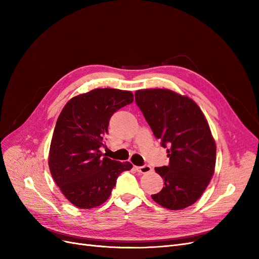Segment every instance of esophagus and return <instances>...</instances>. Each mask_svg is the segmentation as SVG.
<instances>
[{"label": "esophagus", "mask_w": 259, "mask_h": 259, "mask_svg": "<svg viewBox=\"0 0 259 259\" xmlns=\"http://www.w3.org/2000/svg\"><path fill=\"white\" fill-rule=\"evenodd\" d=\"M136 169H137L138 171H140V173H142V174L150 173V171L152 170L151 166H150V165H147V164H146V165H143V166H137Z\"/></svg>", "instance_id": "34e87169"}]
</instances>
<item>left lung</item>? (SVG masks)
Wrapping results in <instances>:
<instances>
[{
  "mask_svg": "<svg viewBox=\"0 0 259 259\" xmlns=\"http://www.w3.org/2000/svg\"><path fill=\"white\" fill-rule=\"evenodd\" d=\"M135 100L153 135L168 148V165L154 168L164 187L151 198L168 209L192 205L215 170L216 144L204 114L191 98L169 90H139Z\"/></svg>",
  "mask_w": 259,
  "mask_h": 259,
  "instance_id": "left-lung-1",
  "label": "left lung"
}]
</instances>
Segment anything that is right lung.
I'll list each match as a JSON object with an SVG mask.
<instances>
[{
    "instance_id": "right-lung-1",
    "label": "right lung",
    "mask_w": 259,
    "mask_h": 259,
    "mask_svg": "<svg viewBox=\"0 0 259 259\" xmlns=\"http://www.w3.org/2000/svg\"><path fill=\"white\" fill-rule=\"evenodd\" d=\"M134 100L132 92L95 89L70 99L55 126L49 154L51 174L62 194L76 207L89 209L105 203L130 162L104 156L112 114Z\"/></svg>"
}]
</instances>
